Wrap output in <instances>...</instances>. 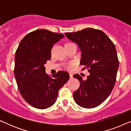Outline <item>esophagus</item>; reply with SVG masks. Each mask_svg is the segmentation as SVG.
Returning <instances> with one entry per match:
<instances>
[{
    "mask_svg": "<svg viewBox=\"0 0 131 131\" xmlns=\"http://www.w3.org/2000/svg\"><path fill=\"white\" fill-rule=\"evenodd\" d=\"M70 77L71 78H73V74H71V73H70Z\"/></svg>",
    "mask_w": 131,
    "mask_h": 131,
    "instance_id": "obj_1",
    "label": "esophagus"
}]
</instances>
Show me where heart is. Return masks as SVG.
<instances>
[{"label": "heart", "instance_id": "heart-1", "mask_svg": "<svg viewBox=\"0 0 131 131\" xmlns=\"http://www.w3.org/2000/svg\"><path fill=\"white\" fill-rule=\"evenodd\" d=\"M71 43H66V45H68V44H70ZM67 67H70V65H69V66H67Z\"/></svg>", "mask_w": 131, "mask_h": 131}]
</instances>
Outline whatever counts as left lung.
Returning <instances> with one entry per match:
<instances>
[{
	"mask_svg": "<svg viewBox=\"0 0 131 131\" xmlns=\"http://www.w3.org/2000/svg\"><path fill=\"white\" fill-rule=\"evenodd\" d=\"M69 40L78 44L81 51L80 64L90 73L83 80L79 74L80 87L73 93L77 104L86 108L97 107L108 98L115 85L119 60L115 46L103 31L87 28L66 33Z\"/></svg>",
	"mask_w": 131,
	"mask_h": 131,
	"instance_id": "obj_1",
	"label": "left lung"
}]
</instances>
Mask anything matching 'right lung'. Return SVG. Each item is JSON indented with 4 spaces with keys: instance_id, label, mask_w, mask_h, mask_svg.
I'll use <instances>...</instances> for the list:
<instances>
[{
    "instance_id": "1",
    "label": "right lung",
    "mask_w": 131,
    "mask_h": 131,
    "mask_svg": "<svg viewBox=\"0 0 131 131\" xmlns=\"http://www.w3.org/2000/svg\"><path fill=\"white\" fill-rule=\"evenodd\" d=\"M64 37L62 34L36 30L21 40L16 51L14 75L18 88L26 101L36 108L52 106L59 90L69 79V74L64 71H59L51 78L45 67L51 60L53 45Z\"/></svg>"
}]
</instances>
